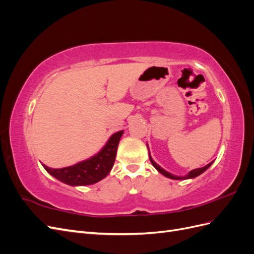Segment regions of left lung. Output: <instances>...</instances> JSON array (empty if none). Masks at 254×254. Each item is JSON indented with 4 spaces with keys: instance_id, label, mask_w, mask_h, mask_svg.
Here are the masks:
<instances>
[{
    "instance_id": "8db88e82",
    "label": "left lung",
    "mask_w": 254,
    "mask_h": 254,
    "mask_svg": "<svg viewBox=\"0 0 254 254\" xmlns=\"http://www.w3.org/2000/svg\"><path fill=\"white\" fill-rule=\"evenodd\" d=\"M149 151V150H148ZM149 159H150V162H151V164L155 166V168L156 170L158 171V172H160L161 174L162 175H164L165 177H167V178H171V179H175V180H184V179H190V178H195V177H197V176H199L200 174H202L203 172H205L207 168H209L210 166H211V164L213 163V162H211V163H209L207 165H205V166H203V167H201V168H196V170H193V171H190V173H189V175H187V176H184V177H179V176H175V175H172L171 173H168V172H166V171H164L162 167H160L155 161H153L152 159H151V157L149 156Z\"/></svg>"
}]
</instances>
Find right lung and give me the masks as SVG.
I'll list each match as a JSON object with an SVG mask.
<instances>
[{
  "label": "right lung",
  "mask_w": 254,
  "mask_h": 254,
  "mask_svg": "<svg viewBox=\"0 0 254 254\" xmlns=\"http://www.w3.org/2000/svg\"><path fill=\"white\" fill-rule=\"evenodd\" d=\"M123 131L114 133L96 156L73 166L51 168L43 164L49 174L68 186H89L104 179L111 171Z\"/></svg>",
  "instance_id": "obj_1"
}]
</instances>
